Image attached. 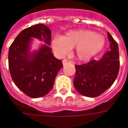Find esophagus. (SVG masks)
<instances>
[{
  "label": "esophagus",
  "mask_w": 128,
  "mask_h": 128,
  "mask_svg": "<svg viewBox=\"0 0 128 128\" xmlns=\"http://www.w3.org/2000/svg\"><path fill=\"white\" fill-rule=\"evenodd\" d=\"M68 63H70V62H69L68 60H67L64 59L62 60V64H63V65H64V66H65L66 64H68Z\"/></svg>",
  "instance_id": "34e87169"
}]
</instances>
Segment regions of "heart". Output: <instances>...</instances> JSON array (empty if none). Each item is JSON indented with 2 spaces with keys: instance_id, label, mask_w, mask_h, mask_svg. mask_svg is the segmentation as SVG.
I'll list each match as a JSON object with an SVG mask.
<instances>
[{
  "instance_id": "b5f03b06",
  "label": "heart",
  "mask_w": 128,
  "mask_h": 128,
  "mask_svg": "<svg viewBox=\"0 0 128 128\" xmlns=\"http://www.w3.org/2000/svg\"><path fill=\"white\" fill-rule=\"evenodd\" d=\"M105 39L103 36L88 30H70L64 36L55 37L53 49L60 56H64L74 47V54L81 61H87L102 50Z\"/></svg>"
}]
</instances>
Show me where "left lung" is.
<instances>
[{"label":"left lung","instance_id":"8db88e82","mask_svg":"<svg viewBox=\"0 0 128 128\" xmlns=\"http://www.w3.org/2000/svg\"><path fill=\"white\" fill-rule=\"evenodd\" d=\"M110 50L100 60H92L88 63L75 65L76 74L74 86L83 96L94 98L112 86L120 70V53L117 42L107 32Z\"/></svg>","mask_w":128,"mask_h":128}]
</instances>
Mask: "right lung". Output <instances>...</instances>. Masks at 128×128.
I'll list each match as a JSON object with an SVG mask.
<instances>
[{
  "label": "right lung",
  "instance_id": "right-lung-1",
  "mask_svg": "<svg viewBox=\"0 0 128 128\" xmlns=\"http://www.w3.org/2000/svg\"><path fill=\"white\" fill-rule=\"evenodd\" d=\"M32 38L50 45L51 30L42 24L22 30L9 47L8 68L16 86L29 97L36 98L47 95L52 90L55 78L63 64L46 45L30 52Z\"/></svg>",
  "mask_w": 128,
  "mask_h": 128
}]
</instances>
